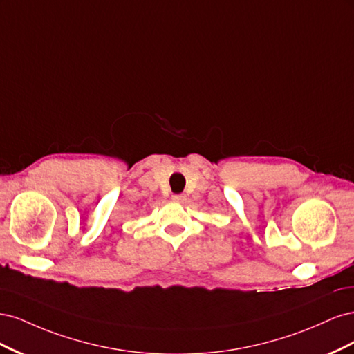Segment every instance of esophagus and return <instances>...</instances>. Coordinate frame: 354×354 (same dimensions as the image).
<instances>
[{"mask_svg":"<svg viewBox=\"0 0 354 354\" xmlns=\"http://www.w3.org/2000/svg\"><path fill=\"white\" fill-rule=\"evenodd\" d=\"M173 201L174 202H178V203H183L186 201V196L185 195H173Z\"/></svg>","mask_w":354,"mask_h":354,"instance_id":"esophagus-1","label":"esophagus"}]
</instances>
